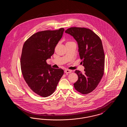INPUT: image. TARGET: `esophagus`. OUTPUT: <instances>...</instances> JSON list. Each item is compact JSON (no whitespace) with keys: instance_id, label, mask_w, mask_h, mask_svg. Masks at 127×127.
Returning <instances> with one entry per match:
<instances>
[{"instance_id":"esophagus-1","label":"esophagus","mask_w":127,"mask_h":127,"mask_svg":"<svg viewBox=\"0 0 127 127\" xmlns=\"http://www.w3.org/2000/svg\"><path fill=\"white\" fill-rule=\"evenodd\" d=\"M64 72L66 73H70L72 72V71L71 70H69V69H65L64 70Z\"/></svg>"}]
</instances>
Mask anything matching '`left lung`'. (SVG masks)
Returning a JSON list of instances; mask_svg holds the SVG:
<instances>
[{
  "mask_svg": "<svg viewBox=\"0 0 127 127\" xmlns=\"http://www.w3.org/2000/svg\"><path fill=\"white\" fill-rule=\"evenodd\" d=\"M65 33L72 36L78 43V51L84 66V73L76 70L78 79L75 89L81 94L94 91L104 74L105 55L102 41L92 30L84 28L72 27Z\"/></svg>",
  "mask_w": 127,
  "mask_h": 127,
  "instance_id": "left-lung-1",
  "label": "left lung"
}]
</instances>
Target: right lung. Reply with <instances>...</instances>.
Returning a JSON list of instances; mask_svg holds the SVG:
<instances>
[{
  "mask_svg": "<svg viewBox=\"0 0 127 127\" xmlns=\"http://www.w3.org/2000/svg\"><path fill=\"white\" fill-rule=\"evenodd\" d=\"M64 31L61 28L38 32L24 44L20 59L22 73L30 89L41 97H48L54 92L64 74L62 69L52 68L46 62L54 53Z\"/></svg>",
  "mask_w": 127,
  "mask_h": 127,
  "instance_id": "obj_1",
  "label": "right lung"
}]
</instances>
